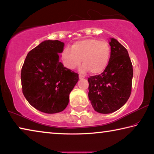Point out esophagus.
<instances>
[{
    "label": "esophagus",
    "mask_w": 154,
    "mask_h": 154,
    "mask_svg": "<svg viewBox=\"0 0 154 154\" xmlns=\"http://www.w3.org/2000/svg\"><path fill=\"white\" fill-rule=\"evenodd\" d=\"M79 79H84L85 78V76H83V75H79Z\"/></svg>",
    "instance_id": "1"
}]
</instances>
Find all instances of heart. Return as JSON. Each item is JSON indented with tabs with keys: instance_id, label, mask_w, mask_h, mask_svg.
<instances>
[{
	"instance_id": "obj_1",
	"label": "heart",
	"mask_w": 154,
	"mask_h": 154,
	"mask_svg": "<svg viewBox=\"0 0 154 154\" xmlns=\"http://www.w3.org/2000/svg\"><path fill=\"white\" fill-rule=\"evenodd\" d=\"M71 48H65L60 55L64 66L69 70L77 67L82 59L81 71L98 74L104 71L110 58V47L105 41L85 39L75 42Z\"/></svg>"
}]
</instances>
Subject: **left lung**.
<instances>
[{"mask_svg":"<svg viewBox=\"0 0 154 154\" xmlns=\"http://www.w3.org/2000/svg\"><path fill=\"white\" fill-rule=\"evenodd\" d=\"M110 45V58L104 72L88 79L89 100L94 110L102 114L121 108L129 98L132 88L133 65L128 51L114 38Z\"/></svg>","mask_w":154,"mask_h":154,"instance_id":"obj_1","label":"left lung"}]
</instances>
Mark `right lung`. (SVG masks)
<instances>
[{
    "mask_svg": "<svg viewBox=\"0 0 154 154\" xmlns=\"http://www.w3.org/2000/svg\"><path fill=\"white\" fill-rule=\"evenodd\" d=\"M64 43L46 40L28 52L22 66V91L29 104L44 113L65 110L69 94L79 80V75L59 62Z\"/></svg>",
    "mask_w": 154,
    "mask_h": 154,
    "instance_id": "add662e5",
    "label": "right lung"
}]
</instances>
